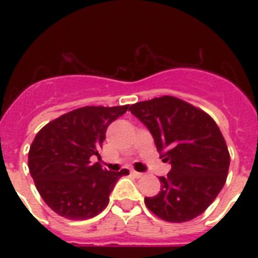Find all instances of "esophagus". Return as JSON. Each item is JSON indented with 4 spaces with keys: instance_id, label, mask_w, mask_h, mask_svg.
<instances>
[{
    "instance_id": "34e87169",
    "label": "esophagus",
    "mask_w": 258,
    "mask_h": 258,
    "mask_svg": "<svg viewBox=\"0 0 258 258\" xmlns=\"http://www.w3.org/2000/svg\"><path fill=\"white\" fill-rule=\"evenodd\" d=\"M131 175H134L135 178H141V176H143V174H142V172L135 171V170H131Z\"/></svg>"
}]
</instances>
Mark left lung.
I'll return each instance as SVG.
<instances>
[{
    "mask_svg": "<svg viewBox=\"0 0 258 258\" xmlns=\"http://www.w3.org/2000/svg\"><path fill=\"white\" fill-rule=\"evenodd\" d=\"M149 128L171 165L161 176V191L146 197L149 210L167 222H186L210 206L228 176L230 155L218 125L208 113L174 96L155 97L130 107Z\"/></svg>",
    "mask_w": 258,
    "mask_h": 258,
    "instance_id": "8db88e82",
    "label": "left lung"
}]
</instances>
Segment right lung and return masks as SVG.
Listing matches in <instances>:
<instances>
[{"label":"right lung","instance_id":"1","mask_svg":"<svg viewBox=\"0 0 258 258\" xmlns=\"http://www.w3.org/2000/svg\"><path fill=\"white\" fill-rule=\"evenodd\" d=\"M128 105L83 107L44 125L32 142L29 172L40 196L68 220H87L103 212L109 194L128 170L107 171L91 158L99 155L105 131Z\"/></svg>","mask_w":258,"mask_h":258}]
</instances>
